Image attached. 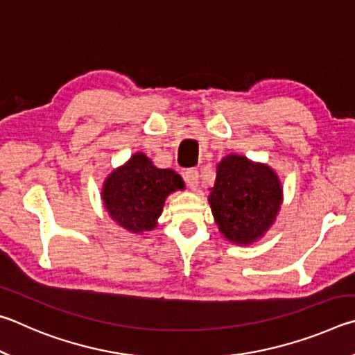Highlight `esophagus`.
<instances>
[{"mask_svg":"<svg viewBox=\"0 0 355 355\" xmlns=\"http://www.w3.org/2000/svg\"><path fill=\"white\" fill-rule=\"evenodd\" d=\"M184 179H185V184H187L191 190H196L198 184H200V173H198V170H195V168H190V170L185 171Z\"/></svg>","mask_w":355,"mask_h":355,"instance_id":"34e87169","label":"esophagus"}]
</instances>
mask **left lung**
I'll return each mask as SVG.
<instances>
[{
  "label": "left lung",
  "mask_w": 355,
  "mask_h": 355,
  "mask_svg": "<svg viewBox=\"0 0 355 355\" xmlns=\"http://www.w3.org/2000/svg\"><path fill=\"white\" fill-rule=\"evenodd\" d=\"M210 207L221 234L234 243H252L262 237L279 212L282 189L275 171L227 155L216 171Z\"/></svg>",
  "instance_id": "1"
}]
</instances>
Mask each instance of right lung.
Listing matches in <instances>:
<instances>
[{
    "mask_svg": "<svg viewBox=\"0 0 355 355\" xmlns=\"http://www.w3.org/2000/svg\"><path fill=\"white\" fill-rule=\"evenodd\" d=\"M184 189L179 174L160 170L145 154H135L107 178L103 201L112 218L128 231H151L171 191Z\"/></svg>",
    "mask_w": 355,
    "mask_h": 355,
    "instance_id": "obj_1",
    "label": "right lung"
}]
</instances>
